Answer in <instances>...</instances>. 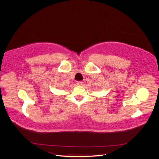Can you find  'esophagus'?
<instances>
[{
	"mask_svg": "<svg viewBox=\"0 0 159 159\" xmlns=\"http://www.w3.org/2000/svg\"><path fill=\"white\" fill-rule=\"evenodd\" d=\"M82 84L83 83L81 82V81H78V82H77V85H82Z\"/></svg>",
	"mask_w": 159,
	"mask_h": 159,
	"instance_id": "esophagus-1",
	"label": "esophagus"
}]
</instances>
